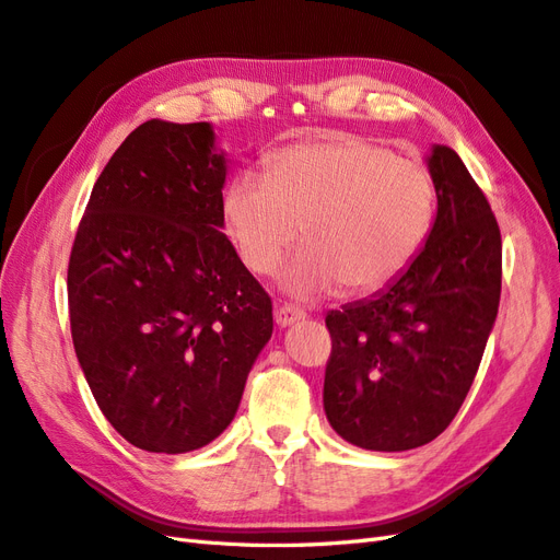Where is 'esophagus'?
Listing matches in <instances>:
<instances>
[{
  "mask_svg": "<svg viewBox=\"0 0 560 560\" xmlns=\"http://www.w3.org/2000/svg\"><path fill=\"white\" fill-rule=\"evenodd\" d=\"M305 317H307L305 310H300V307L289 305V303L277 305V310H275V319H277L279 326H289V324H295V322L305 319Z\"/></svg>",
  "mask_w": 560,
  "mask_h": 560,
  "instance_id": "34e87169",
  "label": "esophagus"
}]
</instances>
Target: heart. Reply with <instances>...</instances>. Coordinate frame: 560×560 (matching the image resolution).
Wrapping results in <instances>:
<instances>
[{"label":"heart","instance_id":"heart-1","mask_svg":"<svg viewBox=\"0 0 560 560\" xmlns=\"http://www.w3.org/2000/svg\"><path fill=\"white\" fill-rule=\"evenodd\" d=\"M428 167L383 143L336 135L269 158L267 177L241 175L224 194V222L241 260L269 277L303 236L283 285L312 300L388 289L413 265L435 224Z\"/></svg>","mask_w":560,"mask_h":560}]
</instances>
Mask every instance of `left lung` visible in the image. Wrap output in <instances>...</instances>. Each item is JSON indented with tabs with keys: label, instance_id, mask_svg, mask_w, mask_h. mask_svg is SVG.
I'll list each match as a JSON object with an SVG mask.
<instances>
[{
	"label": "left lung",
	"instance_id": "left-lung-1",
	"mask_svg": "<svg viewBox=\"0 0 560 560\" xmlns=\"http://www.w3.org/2000/svg\"><path fill=\"white\" fill-rule=\"evenodd\" d=\"M438 218L421 255L388 291L326 314L324 411L371 452L435 440L478 374L501 295V232L452 149L428 158Z\"/></svg>",
	"mask_w": 560,
	"mask_h": 560
}]
</instances>
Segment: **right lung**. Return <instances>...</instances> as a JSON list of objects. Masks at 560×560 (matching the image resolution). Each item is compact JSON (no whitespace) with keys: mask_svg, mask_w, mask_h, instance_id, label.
<instances>
[{"mask_svg":"<svg viewBox=\"0 0 560 560\" xmlns=\"http://www.w3.org/2000/svg\"><path fill=\"white\" fill-rule=\"evenodd\" d=\"M224 175L208 122H143L98 175L70 250L75 354L139 450L218 438L275 328L271 298L220 232Z\"/></svg>","mask_w":560,"mask_h":560,"instance_id":"right-lung-1","label":"right lung"}]
</instances>
